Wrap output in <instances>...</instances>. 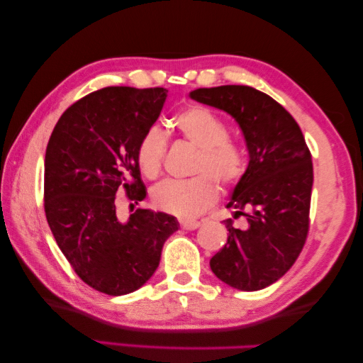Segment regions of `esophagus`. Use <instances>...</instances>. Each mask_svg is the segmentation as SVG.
<instances>
[{
    "label": "esophagus",
    "mask_w": 363,
    "mask_h": 363,
    "mask_svg": "<svg viewBox=\"0 0 363 363\" xmlns=\"http://www.w3.org/2000/svg\"><path fill=\"white\" fill-rule=\"evenodd\" d=\"M180 227L183 230H196V228L201 227V223L196 222V220H180Z\"/></svg>",
    "instance_id": "34e87169"
}]
</instances>
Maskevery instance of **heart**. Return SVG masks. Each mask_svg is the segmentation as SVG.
I'll return each instance as SVG.
<instances>
[{"mask_svg": "<svg viewBox=\"0 0 363 363\" xmlns=\"http://www.w3.org/2000/svg\"><path fill=\"white\" fill-rule=\"evenodd\" d=\"M174 127L183 138L198 147L191 178L165 180L152 188L151 201L156 209L175 217L199 216L217 199V183L233 186L246 172V152L236 140L228 136V125L220 116L204 106H191L174 117ZM167 140L159 127L147 128L136 150L141 174L156 178L162 170Z\"/></svg>", "mask_w": 363, "mask_h": 363, "instance_id": "obj_1", "label": "heart"}]
</instances>
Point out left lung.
Segmentation results:
<instances>
[{
    "mask_svg": "<svg viewBox=\"0 0 363 363\" xmlns=\"http://www.w3.org/2000/svg\"><path fill=\"white\" fill-rule=\"evenodd\" d=\"M194 101L222 109L245 135L249 164L227 207L228 240L211 259L218 280L241 291H259L286 273L306 245L313 183L312 156L298 122L269 94L246 85L198 88Z\"/></svg>",
    "mask_w": 363,
    "mask_h": 363,
    "instance_id": "8db88e82",
    "label": "left lung"
}]
</instances>
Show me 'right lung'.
Here are the masks:
<instances>
[{
	"mask_svg": "<svg viewBox=\"0 0 363 363\" xmlns=\"http://www.w3.org/2000/svg\"><path fill=\"white\" fill-rule=\"evenodd\" d=\"M165 88L108 86L65 109L46 146L45 213L65 259L88 286L109 296L141 288L156 272L175 217L136 209L117 217L116 194L146 198L136 150L157 121ZM132 206V204H130Z\"/></svg>",
	"mask_w": 363,
	"mask_h": 363,
	"instance_id": "obj_1",
	"label": "right lung"
}]
</instances>
